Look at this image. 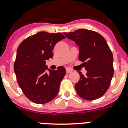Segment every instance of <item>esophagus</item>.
<instances>
[{
    "label": "esophagus",
    "mask_w": 128,
    "mask_h": 128,
    "mask_svg": "<svg viewBox=\"0 0 128 128\" xmlns=\"http://www.w3.org/2000/svg\"><path fill=\"white\" fill-rule=\"evenodd\" d=\"M72 70L71 69H70V68H66V74H69V73H71V72H72Z\"/></svg>",
    "instance_id": "obj_1"
}]
</instances>
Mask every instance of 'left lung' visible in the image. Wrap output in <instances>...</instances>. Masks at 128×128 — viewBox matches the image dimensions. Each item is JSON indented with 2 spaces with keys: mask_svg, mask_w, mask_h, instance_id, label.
<instances>
[{
  "mask_svg": "<svg viewBox=\"0 0 128 128\" xmlns=\"http://www.w3.org/2000/svg\"><path fill=\"white\" fill-rule=\"evenodd\" d=\"M63 34L79 46V60L87 70L86 76L79 72L76 92L86 100L99 99L109 88L114 72L113 54L106 40L98 32L85 29Z\"/></svg>",
  "mask_w": 128,
  "mask_h": 128,
  "instance_id": "1",
  "label": "left lung"
}]
</instances>
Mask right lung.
<instances>
[{
	"instance_id": "add662e5",
	"label": "right lung",
	"mask_w": 128,
	"mask_h": 128,
	"mask_svg": "<svg viewBox=\"0 0 128 128\" xmlns=\"http://www.w3.org/2000/svg\"><path fill=\"white\" fill-rule=\"evenodd\" d=\"M65 38L62 33L37 32L21 42L16 51L14 70L18 84L32 102H50L58 93L61 81L66 74L63 66L56 70L48 68L46 60L52 58L56 44Z\"/></svg>"
}]
</instances>
